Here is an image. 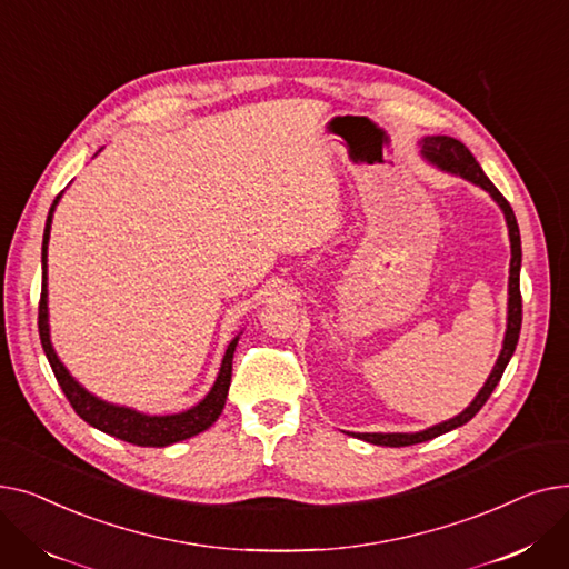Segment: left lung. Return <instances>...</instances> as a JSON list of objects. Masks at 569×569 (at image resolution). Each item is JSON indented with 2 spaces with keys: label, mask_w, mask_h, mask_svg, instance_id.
Segmentation results:
<instances>
[{
  "label": "left lung",
  "mask_w": 569,
  "mask_h": 569,
  "mask_svg": "<svg viewBox=\"0 0 569 569\" xmlns=\"http://www.w3.org/2000/svg\"><path fill=\"white\" fill-rule=\"evenodd\" d=\"M422 157L427 161H431L433 166H438L445 172L459 174L468 182L482 187L502 209L505 221H507V230H510V247H512V260H510V300H507V330H505V341H502V350L496 360V367L491 371V376L487 378L485 387L477 397L472 399V403L459 412L457 417L447 422H440L436 427H429L425 431L417 433H355L357 438H362L367 442L373 445H385V447H406V445H415V442H425L431 440L436 436H442L447 431H452L466 422H470L472 417L480 412V408L487 403V399L491 397V392L496 390V385L502 378L505 367L510 365L517 341H519V332H521V290H519V272H521V234H519V226H517V217L512 212L510 202L502 198V193L491 184V179L485 174V170L480 168V163L475 161V157L470 154V149L450 136H427L422 138Z\"/></svg>",
  "instance_id": "1"
}]
</instances>
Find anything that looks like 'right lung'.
I'll return each instance as SVG.
<instances>
[{"mask_svg": "<svg viewBox=\"0 0 569 569\" xmlns=\"http://www.w3.org/2000/svg\"><path fill=\"white\" fill-rule=\"evenodd\" d=\"M62 198L59 193L48 212L46 230H43V249H41V269H43V283H41V302H39V337L48 362L52 367V373L67 395L73 410L82 417V420L108 436H114L119 440H127L131 445L140 447H166L179 440H187L191 436H198L200 431L212 427L226 406L230 376H232V355L239 337L230 341L226 348L223 362L217 376V382L209 395L196 403L193 408L177 412V415H144L127 406L108 403L94 395H89L84 387L67 371V367L59 362V357L50 343V327H48V239H50V226H52V212Z\"/></svg>", "mask_w": 569, "mask_h": 569, "instance_id": "add662e5", "label": "right lung"}]
</instances>
